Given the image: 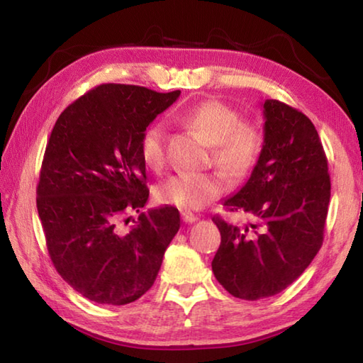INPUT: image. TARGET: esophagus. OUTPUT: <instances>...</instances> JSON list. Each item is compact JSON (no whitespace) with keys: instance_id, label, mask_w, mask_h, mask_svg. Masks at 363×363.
Here are the masks:
<instances>
[{"instance_id":"1","label":"esophagus","mask_w":363,"mask_h":363,"mask_svg":"<svg viewBox=\"0 0 363 363\" xmlns=\"http://www.w3.org/2000/svg\"><path fill=\"white\" fill-rule=\"evenodd\" d=\"M182 220L186 221V223H195L198 220V217H196L195 213L186 211V212H182Z\"/></svg>"}]
</instances>
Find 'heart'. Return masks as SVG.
Masks as SVG:
<instances>
[{"instance_id":"1","label":"heart","mask_w":363,"mask_h":363,"mask_svg":"<svg viewBox=\"0 0 363 363\" xmlns=\"http://www.w3.org/2000/svg\"><path fill=\"white\" fill-rule=\"evenodd\" d=\"M184 123L212 145V162L230 179H245L257 165L264 150V134L257 123L242 121L233 107L207 99L186 111ZM165 128L152 123L145 129L140 142V156L143 164L154 172L164 168ZM226 190V181L221 173H179L168 177L157 187L156 198L164 204L181 209H201L212 199H217Z\"/></svg>"}]
</instances>
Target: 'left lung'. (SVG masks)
<instances>
[{
	"label": "left lung",
	"instance_id": "8db88e82",
	"mask_svg": "<svg viewBox=\"0 0 363 363\" xmlns=\"http://www.w3.org/2000/svg\"><path fill=\"white\" fill-rule=\"evenodd\" d=\"M264 150L250 179L223 206L252 218L235 226L213 217L221 234L212 272L230 295L274 296L303 274L321 248L330 177L313 123L277 99H265Z\"/></svg>",
	"mask_w": 363,
	"mask_h": 363
}]
</instances>
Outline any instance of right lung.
<instances>
[{"label":"right lung","instance_id":"add662e5","mask_svg":"<svg viewBox=\"0 0 363 363\" xmlns=\"http://www.w3.org/2000/svg\"><path fill=\"white\" fill-rule=\"evenodd\" d=\"M179 95L101 84L68 106L51 130L38 218L57 273L94 303L125 306L145 295L179 230L172 206L141 212L130 230L121 225L150 196L140 156L145 129Z\"/></svg>","mask_w":363,"mask_h":363}]
</instances>
